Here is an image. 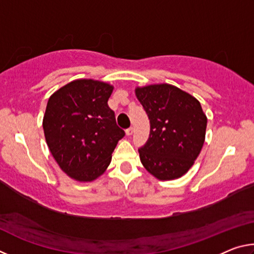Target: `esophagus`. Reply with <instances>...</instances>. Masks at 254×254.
Masks as SVG:
<instances>
[{"label":"esophagus","instance_id":"34e87169","mask_svg":"<svg viewBox=\"0 0 254 254\" xmlns=\"http://www.w3.org/2000/svg\"><path fill=\"white\" fill-rule=\"evenodd\" d=\"M133 131H134V130H133V127H128V128H127V131H126L127 135H128V136L132 135V134H133Z\"/></svg>","mask_w":254,"mask_h":254}]
</instances>
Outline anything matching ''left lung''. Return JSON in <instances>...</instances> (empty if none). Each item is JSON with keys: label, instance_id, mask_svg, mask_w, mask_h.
<instances>
[{"label": "left lung", "instance_id": "1", "mask_svg": "<svg viewBox=\"0 0 254 254\" xmlns=\"http://www.w3.org/2000/svg\"><path fill=\"white\" fill-rule=\"evenodd\" d=\"M150 120L149 139L139 149L145 169L160 180L182 177L198 157L207 118L190 94L169 84L136 87Z\"/></svg>", "mask_w": 254, "mask_h": 254}]
</instances>
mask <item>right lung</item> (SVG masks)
I'll return each mask as SVG.
<instances>
[{"label": "right lung", "mask_w": 254, "mask_h": 254, "mask_svg": "<svg viewBox=\"0 0 254 254\" xmlns=\"http://www.w3.org/2000/svg\"><path fill=\"white\" fill-rule=\"evenodd\" d=\"M113 86L77 79L50 96L44 117L45 137L60 168L78 182H92L109 167L126 135L107 101Z\"/></svg>", "instance_id": "1"}]
</instances>
